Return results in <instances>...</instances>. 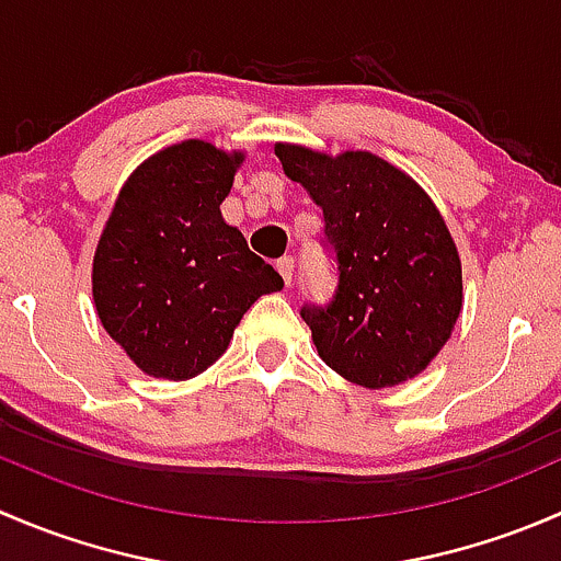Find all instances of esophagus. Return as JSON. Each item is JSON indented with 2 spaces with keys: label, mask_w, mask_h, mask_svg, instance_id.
I'll use <instances>...</instances> for the list:
<instances>
[{
  "label": "esophagus",
  "mask_w": 561,
  "mask_h": 561,
  "mask_svg": "<svg viewBox=\"0 0 561 561\" xmlns=\"http://www.w3.org/2000/svg\"><path fill=\"white\" fill-rule=\"evenodd\" d=\"M276 271H279V274H282L285 285H290V282H293V271H296V260H293V257L276 260Z\"/></svg>",
  "instance_id": "1"
}]
</instances>
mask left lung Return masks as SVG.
<instances>
[{"label": "left lung", "mask_w": 561, "mask_h": 561, "mask_svg": "<svg viewBox=\"0 0 561 561\" xmlns=\"http://www.w3.org/2000/svg\"><path fill=\"white\" fill-rule=\"evenodd\" d=\"M276 157L322 208L336 263L331 301L301 307L320 358L366 388L421 375L461 312V263L432 197L369 151L276 144Z\"/></svg>", "instance_id": "8db88e82"}]
</instances>
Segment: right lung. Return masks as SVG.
<instances>
[{"label": "right lung", "instance_id": "obj_1", "mask_svg": "<svg viewBox=\"0 0 561 561\" xmlns=\"http://www.w3.org/2000/svg\"><path fill=\"white\" fill-rule=\"evenodd\" d=\"M241 162L239 151L184 140L149 157L118 192L92 293L105 331L146 375L206 371L247 309L285 287L219 211Z\"/></svg>", "mask_w": 561, "mask_h": 561}]
</instances>
